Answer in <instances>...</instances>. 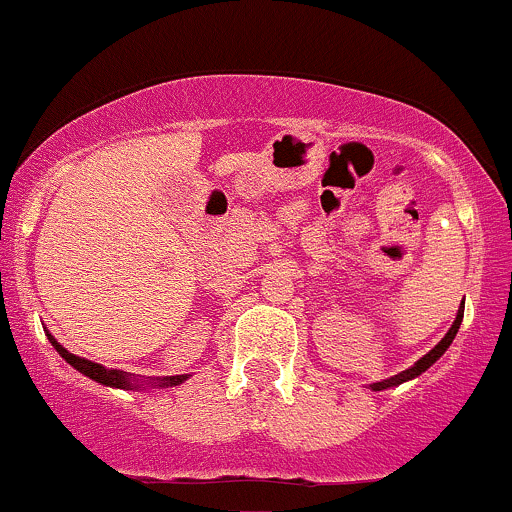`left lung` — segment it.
<instances>
[{"label": "left lung", "mask_w": 512, "mask_h": 512, "mask_svg": "<svg viewBox=\"0 0 512 512\" xmlns=\"http://www.w3.org/2000/svg\"><path fill=\"white\" fill-rule=\"evenodd\" d=\"M461 320H464V310H459L456 312V320H454V324H452V329H449L447 332V337L442 339V342H439L437 346H434V349L430 351V354H425L422 356L420 361H417L415 366L412 368H408V371H403V373H398V376H393V378H388V381H381V383H373V390H383V388H390V386H398V383H403V381H410V378H415V376H420L422 371H427V368H430L434 361L439 359V356L444 354V351L449 349V344L454 342V337H456V332H459V324H461Z\"/></svg>", "instance_id": "left-lung-1"}]
</instances>
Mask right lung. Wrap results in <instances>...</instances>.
<instances>
[{"instance_id":"1","label":"right lung","mask_w":512,"mask_h":512,"mask_svg":"<svg viewBox=\"0 0 512 512\" xmlns=\"http://www.w3.org/2000/svg\"><path fill=\"white\" fill-rule=\"evenodd\" d=\"M48 339H51V344L56 346V351L60 356H63L65 361H68L70 366L73 368H78L80 373H85V376H90L92 381H97V383H102V386H112V388H139L136 386V383H131V378L126 376L124 371H117V368H104V366H100V364H95V361H87V359H80V356H75V354H70L68 349H63V346H60L56 339L51 337V334H48ZM185 378L188 376H173V378H163L161 381V386H178V383H183ZM153 381H158V378H153ZM153 386V383H151Z\"/></svg>"}]
</instances>
